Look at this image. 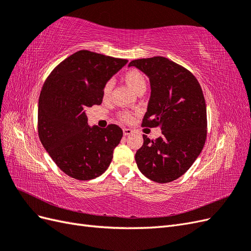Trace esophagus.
<instances>
[{
    "mask_svg": "<svg viewBox=\"0 0 251 251\" xmlns=\"http://www.w3.org/2000/svg\"><path fill=\"white\" fill-rule=\"evenodd\" d=\"M123 131H124L125 136H128V135H131L133 133V130H131V128H127V127H125Z\"/></svg>",
    "mask_w": 251,
    "mask_h": 251,
    "instance_id": "obj_1",
    "label": "esophagus"
}]
</instances>
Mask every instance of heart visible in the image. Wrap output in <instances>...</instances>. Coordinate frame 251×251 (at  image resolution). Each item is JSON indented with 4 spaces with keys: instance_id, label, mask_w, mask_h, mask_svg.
Here are the masks:
<instances>
[{
    "instance_id": "1",
    "label": "heart",
    "mask_w": 251,
    "mask_h": 251,
    "mask_svg": "<svg viewBox=\"0 0 251 251\" xmlns=\"http://www.w3.org/2000/svg\"><path fill=\"white\" fill-rule=\"evenodd\" d=\"M124 80H125L126 85L130 87L136 93H138L139 91H141V90H146V88H147L146 78H144L142 73L139 72L138 70H135V69L128 70L124 75ZM111 91H112V83L107 82V83H105V86L103 87V90H102L103 100H107V98L110 96ZM120 118L125 120V121H128L132 118V116H131L130 113L124 112V113L120 114Z\"/></svg>"
}]
</instances>
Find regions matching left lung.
<instances>
[{"label": "left lung", "mask_w": 251, "mask_h": 251, "mask_svg": "<svg viewBox=\"0 0 251 251\" xmlns=\"http://www.w3.org/2000/svg\"><path fill=\"white\" fill-rule=\"evenodd\" d=\"M128 67L143 72L151 83L142 126L162 130L155 140L143 135L136 163L150 180L168 183L186 173L204 147L207 119L202 89L185 68L162 56L135 59Z\"/></svg>", "instance_id": "obj_1"}]
</instances>
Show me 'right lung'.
Segmentation results:
<instances>
[{
	"label": "right lung",
	"mask_w": 251,
	"mask_h": 251,
	"mask_svg": "<svg viewBox=\"0 0 251 251\" xmlns=\"http://www.w3.org/2000/svg\"><path fill=\"white\" fill-rule=\"evenodd\" d=\"M127 63L88 50L67 57L51 72L39 100V136L58 168L77 180L102 175L123 130L88 125L87 109L102 102V90Z\"/></svg>",
	"instance_id": "obj_1"
}]
</instances>
